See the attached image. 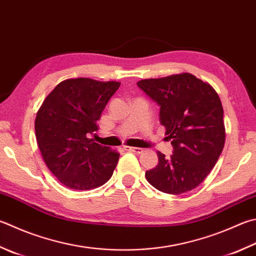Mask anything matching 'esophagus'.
<instances>
[{
	"label": "esophagus",
	"mask_w": 256,
	"mask_h": 256,
	"mask_svg": "<svg viewBox=\"0 0 256 256\" xmlns=\"http://www.w3.org/2000/svg\"><path fill=\"white\" fill-rule=\"evenodd\" d=\"M124 149L126 152H134V154H142L144 150L142 148H137V147H129V146H124Z\"/></svg>",
	"instance_id": "obj_1"
}]
</instances>
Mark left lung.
<instances>
[{
  "label": "left lung",
  "instance_id": "obj_1",
  "mask_svg": "<svg viewBox=\"0 0 256 256\" xmlns=\"http://www.w3.org/2000/svg\"><path fill=\"white\" fill-rule=\"evenodd\" d=\"M137 84L160 106V124L174 147L170 157L157 152L158 165L146 172V180L172 195L194 190L210 172L224 148V112L218 92L188 72L144 79Z\"/></svg>",
  "mask_w": 256,
  "mask_h": 256
}]
</instances>
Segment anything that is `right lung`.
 Listing matches in <instances>:
<instances>
[{"label":"right lung","mask_w":256,"mask_h":256,"mask_svg":"<svg viewBox=\"0 0 256 256\" xmlns=\"http://www.w3.org/2000/svg\"><path fill=\"white\" fill-rule=\"evenodd\" d=\"M117 81L66 79L46 96L34 122L46 165L62 185L76 190L102 186L112 176L119 152L88 138L98 130Z\"/></svg>","instance_id":"add662e5"}]
</instances>
